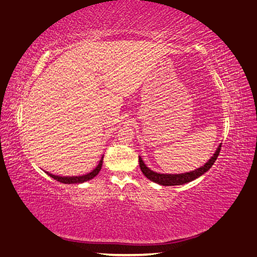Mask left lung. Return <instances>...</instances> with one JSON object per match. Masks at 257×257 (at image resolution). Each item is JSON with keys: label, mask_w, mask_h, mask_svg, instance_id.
<instances>
[{"label": "left lung", "mask_w": 257, "mask_h": 257, "mask_svg": "<svg viewBox=\"0 0 257 257\" xmlns=\"http://www.w3.org/2000/svg\"><path fill=\"white\" fill-rule=\"evenodd\" d=\"M219 151H221V145L218 146V149L216 150L215 154L212 156V159L209 160L205 165L200 167V169H197L195 171H193V172L184 173V174H159V173H155L153 171H151L149 167H146L144 162L141 158H139V162H140L141 171H142L143 174L148 177L150 181L158 183V184L163 185V186L182 185V184H185V183L196 180L197 177H200L201 175L204 174V173H206L209 169H211L212 165L215 163L216 159L218 158Z\"/></svg>", "instance_id": "obj_1"}]
</instances>
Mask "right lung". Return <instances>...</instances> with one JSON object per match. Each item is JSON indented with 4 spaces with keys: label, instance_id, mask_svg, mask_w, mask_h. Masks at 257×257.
I'll use <instances>...</instances> for the list:
<instances>
[{
    "label": "right lung",
    "instance_id": "obj_1",
    "mask_svg": "<svg viewBox=\"0 0 257 257\" xmlns=\"http://www.w3.org/2000/svg\"><path fill=\"white\" fill-rule=\"evenodd\" d=\"M102 164H103V158L101 159V161H99V163L96 166L95 170H93L91 173H88V174L82 175V176L62 177V176H56V175H53V174H50L49 172H46V173H48V174L52 177V179H54V180H56L57 182H60V183H64V184H78V183H84L86 181L92 180L93 177H95L99 173V171H101Z\"/></svg>",
    "mask_w": 257,
    "mask_h": 257
}]
</instances>
